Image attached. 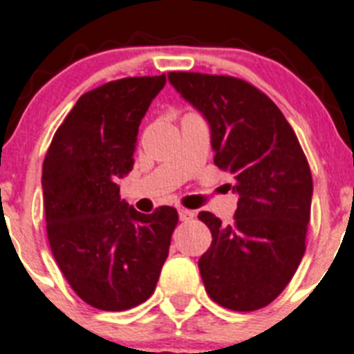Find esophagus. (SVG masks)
<instances>
[{
	"label": "esophagus",
	"instance_id": "obj_1",
	"mask_svg": "<svg viewBox=\"0 0 354 354\" xmlns=\"http://www.w3.org/2000/svg\"><path fill=\"white\" fill-rule=\"evenodd\" d=\"M179 217H180V221H191V219L194 217V212L187 209H179Z\"/></svg>",
	"mask_w": 354,
	"mask_h": 354
}]
</instances>
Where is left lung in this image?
I'll return each instance as SVG.
<instances>
[{
    "instance_id": "left-lung-1",
    "label": "left lung",
    "mask_w": 354,
    "mask_h": 354,
    "mask_svg": "<svg viewBox=\"0 0 354 354\" xmlns=\"http://www.w3.org/2000/svg\"><path fill=\"white\" fill-rule=\"evenodd\" d=\"M168 80L209 121L214 165L239 194L232 225L210 212L212 244L198 267L209 297L232 310L274 302L306 252L313 175L283 112L252 84L230 75L170 71Z\"/></svg>"
}]
</instances>
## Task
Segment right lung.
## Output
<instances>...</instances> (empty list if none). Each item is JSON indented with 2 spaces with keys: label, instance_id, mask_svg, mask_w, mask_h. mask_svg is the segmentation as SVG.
Here are the masks:
<instances>
[{
  "label": "right lung",
  "instance_id": "add662e5",
  "mask_svg": "<svg viewBox=\"0 0 354 354\" xmlns=\"http://www.w3.org/2000/svg\"><path fill=\"white\" fill-rule=\"evenodd\" d=\"M165 82L126 77L82 95L45 156L50 251L71 290L96 309H131L154 293L179 223L174 207H128L118 184L133 168L138 126Z\"/></svg>",
  "mask_w": 354,
  "mask_h": 354
}]
</instances>
